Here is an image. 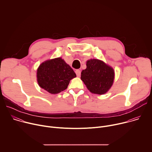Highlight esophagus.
<instances>
[{
  "label": "esophagus",
  "mask_w": 152,
  "mask_h": 152,
  "mask_svg": "<svg viewBox=\"0 0 152 152\" xmlns=\"http://www.w3.org/2000/svg\"><path fill=\"white\" fill-rule=\"evenodd\" d=\"M75 73H76V75H77V76L79 77V76H80L81 72H80V70H76L75 71Z\"/></svg>",
  "instance_id": "obj_1"
}]
</instances>
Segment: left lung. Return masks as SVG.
Here are the masks:
<instances>
[{
    "mask_svg": "<svg viewBox=\"0 0 152 152\" xmlns=\"http://www.w3.org/2000/svg\"><path fill=\"white\" fill-rule=\"evenodd\" d=\"M80 79L92 93L103 94L113 85L114 71L102 61L90 59L86 62V69L82 71Z\"/></svg>",
    "mask_w": 152,
    "mask_h": 152,
    "instance_id": "left-lung-1",
    "label": "left lung"
}]
</instances>
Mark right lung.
Wrapping results in <instances>:
<instances>
[{
	"mask_svg": "<svg viewBox=\"0 0 152 152\" xmlns=\"http://www.w3.org/2000/svg\"><path fill=\"white\" fill-rule=\"evenodd\" d=\"M37 81L40 87L51 94H57L66 89L76 73L61 58L42 62L37 70Z\"/></svg>",
	"mask_w": 152,
	"mask_h": 152,
	"instance_id": "1",
	"label": "right lung"
}]
</instances>
